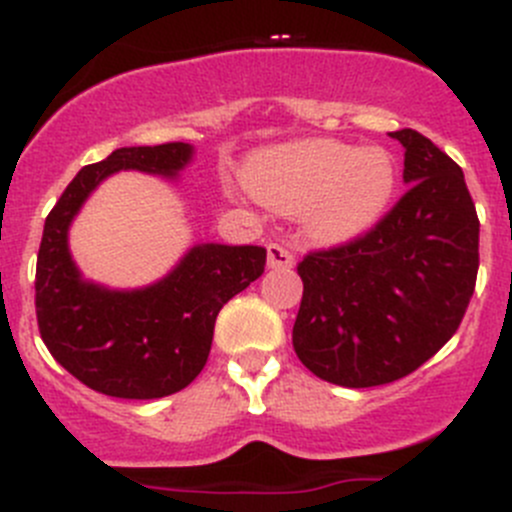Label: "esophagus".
Here are the masks:
<instances>
[{"instance_id":"obj_1","label":"esophagus","mask_w":512,"mask_h":512,"mask_svg":"<svg viewBox=\"0 0 512 512\" xmlns=\"http://www.w3.org/2000/svg\"><path fill=\"white\" fill-rule=\"evenodd\" d=\"M268 266L271 268H291L293 266V254L283 244H268Z\"/></svg>"}]
</instances>
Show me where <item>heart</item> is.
I'll return each mask as SVG.
<instances>
[{
	"label": "heart",
	"mask_w": 512,
	"mask_h": 512,
	"mask_svg": "<svg viewBox=\"0 0 512 512\" xmlns=\"http://www.w3.org/2000/svg\"><path fill=\"white\" fill-rule=\"evenodd\" d=\"M246 181L271 209L303 211L313 239L338 244L386 214L398 171L393 156L378 146L353 149L333 139H306L258 156Z\"/></svg>",
	"instance_id": "heart-1"
}]
</instances>
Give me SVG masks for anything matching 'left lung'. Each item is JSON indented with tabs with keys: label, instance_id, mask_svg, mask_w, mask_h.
Here are the masks:
<instances>
[{
	"label": "left lung",
	"instance_id": "8db88e82",
	"mask_svg": "<svg viewBox=\"0 0 512 512\" xmlns=\"http://www.w3.org/2000/svg\"><path fill=\"white\" fill-rule=\"evenodd\" d=\"M411 189L351 241L308 251L293 348L321 381L393 383L458 331L478 278L480 221L463 169L416 129L393 131Z\"/></svg>",
	"mask_w": 512,
	"mask_h": 512
}]
</instances>
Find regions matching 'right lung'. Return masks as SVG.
<instances>
[{"label":"right lung","mask_w":512,"mask_h":512,"mask_svg":"<svg viewBox=\"0 0 512 512\" xmlns=\"http://www.w3.org/2000/svg\"><path fill=\"white\" fill-rule=\"evenodd\" d=\"M189 159L184 141L111 151L74 176L44 221L34 278L39 333L49 353L91 391L149 401L189 386L209 361L224 303L266 268L261 246L204 244L144 291H106L79 278L67 229L91 189L119 169L174 176Z\"/></svg>","instance_id":"right-lung-1"}]
</instances>
